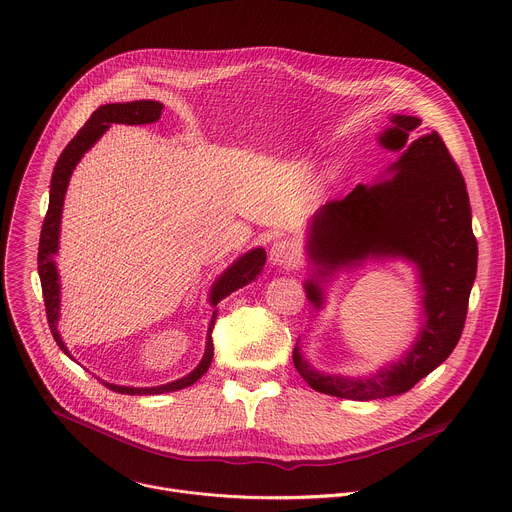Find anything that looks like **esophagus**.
<instances>
[{"label":"esophagus","instance_id":"34e87169","mask_svg":"<svg viewBox=\"0 0 512 512\" xmlns=\"http://www.w3.org/2000/svg\"><path fill=\"white\" fill-rule=\"evenodd\" d=\"M271 263L273 265H277V267H295L297 263H299V259H301V251H299V247L293 243V241H289V239H279V241H275L273 243V247H271Z\"/></svg>","mask_w":512,"mask_h":512}]
</instances>
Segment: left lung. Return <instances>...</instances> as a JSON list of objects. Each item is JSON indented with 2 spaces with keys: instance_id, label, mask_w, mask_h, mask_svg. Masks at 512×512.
<instances>
[{
  "instance_id": "8db88e82",
  "label": "left lung",
  "mask_w": 512,
  "mask_h": 512,
  "mask_svg": "<svg viewBox=\"0 0 512 512\" xmlns=\"http://www.w3.org/2000/svg\"><path fill=\"white\" fill-rule=\"evenodd\" d=\"M391 121L381 143L403 149L421 119L393 115ZM393 169L397 175L391 181L357 185L347 197L319 209L311 223L309 257L319 265V275L369 255L415 261L425 289L427 323L399 365L365 381L313 371L295 345V369L309 387L325 395L371 401L407 393L453 353L467 321L479 247L463 173L437 131L415 139ZM305 289L307 299L321 307L319 283L309 279Z\"/></svg>"
}]
</instances>
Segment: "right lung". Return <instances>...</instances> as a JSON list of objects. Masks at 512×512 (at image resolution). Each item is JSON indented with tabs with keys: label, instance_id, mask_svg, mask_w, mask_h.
I'll return each instance as SVG.
<instances>
[{
	"label": "right lung",
	"instance_id": "obj_1",
	"mask_svg": "<svg viewBox=\"0 0 512 512\" xmlns=\"http://www.w3.org/2000/svg\"><path fill=\"white\" fill-rule=\"evenodd\" d=\"M161 103L157 101H131V103H107L101 105L91 113L87 123L77 131V135L67 143V147L61 151L53 177H51V189H49V207L41 225V235H39V249H37V271L41 279V293H43V303H45V315L47 323L51 329V335L57 343V347L69 357V351L65 349L59 333H57V319H59V283H57V269L53 255L57 253V237H59V219H61V207H63V195L71 177L73 167L81 159V155L103 135V131L111 123H127V125H141V123H153L161 115ZM265 251L263 249H253L251 253L243 255L231 269H227L221 279L215 283L213 293H211V305L217 307V303L227 297L229 293L245 287L247 283L255 281L265 267ZM217 319V309L211 317L209 331H207V347L203 361L197 365L193 373L187 377L173 381L169 385L161 387H149V389H137V387H119L111 383H103L107 389L121 393V395H159V393H169V391H179L189 385H193L203 373H207L211 359H213V341L211 333L215 327Z\"/></svg>",
	"mask_w": 512,
	"mask_h": 512
}]
</instances>
